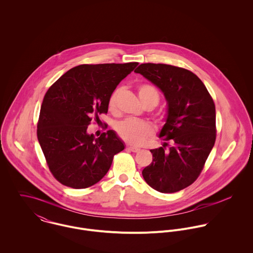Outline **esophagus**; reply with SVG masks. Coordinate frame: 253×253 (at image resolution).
<instances>
[{
    "mask_svg": "<svg viewBox=\"0 0 253 253\" xmlns=\"http://www.w3.org/2000/svg\"><path fill=\"white\" fill-rule=\"evenodd\" d=\"M127 149H128L129 151H131V152H134V153H136V152H139V151H140V148H138V147H134V146H127Z\"/></svg>",
    "mask_w": 253,
    "mask_h": 253,
    "instance_id": "1",
    "label": "esophagus"
}]
</instances>
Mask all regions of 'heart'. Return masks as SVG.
Here are the masks:
<instances>
[{
	"label": "heart",
	"mask_w": 253,
	"mask_h": 253,
	"mask_svg": "<svg viewBox=\"0 0 253 253\" xmlns=\"http://www.w3.org/2000/svg\"><path fill=\"white\" fill-rule=\"evenodd\" d=\"M121 91V88H116L110 95L108 104L109 108L111 110L116 108ZM138 96L143 105L150 104L153 106V108L159 103L160 100V94L158 89L148 84L139 85ZM116 129L122 139L132 145L141 144L142 142H144L147 137H149L153 133V129L149 124L132 119H126L120 122L117 125Z\"/></svg>",
	"instance_id": "b5f03b06"
}]
</instances>
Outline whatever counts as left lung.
I'll return each instance as SVG.
<instances>
[{"label":"left lung","instance_id":"8db88e82","mask_svg":"<svg viewBox=\"0 0 253 253\" xmlns=\"http://www.w3.org/2000/svg\"><path fill=\"white\" fill-rule=\"evenodd\" d=\"M141 74L165 95L166 124L159 137L172 140L150 150L152 163L142 170L146 183L161 193H174L198 178L212 150L215 138V105L204 83L194 73L167 64L143 63Z\"/></svg>","mask_w":253,"mask_h":253}]
</instances>
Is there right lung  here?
I'll use <instances>...</instances> for the list:
<instances>
[{
    "mask_svg": "<svg viewBox=\"0 0 253 253\" xmlns=\"http://www.w3.org/2000/svg\"><path fill=\"white\" fill-rule=\"evenodd\" d=\"M137 62L76 66L46 91L38 122V140L49 170L61 184L84 189L101 180L124 141L109 129L100 137L86 129L108 112L110 95Z\"/></svg>",
    "mask_w": 253,
    "mask_h": 253,
    "instance_id": "1",
    "label": "right lung"
}]
</instances>
